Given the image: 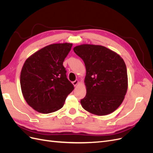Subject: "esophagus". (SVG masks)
<instances>
[{"instance_id": "34e87169", "label": "esophagus", "mask_w": 153, "mask_h": 153, "mask_svg": "<svg viewBox=\"0 0 153 153\" xmlns=\"http://www.w3.org/2000/svg\"><path fill=\"white\" fill-rule=\"evenodd\" d=\"M78 83H79V81H78V80H76L75 81L73 82V85H74V86L76 87V86L78 84Z\"/></svg>"}]
</instances>
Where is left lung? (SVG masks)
I'll use <instances>...</instances> for the list:
<instances>
[{
    "mask_svg": "<svg viewBox=\"0 0 153 153\" xmlns=\"http://www.w3.org/2000/svg\"><path fill=\"white\" fill-rule=\"evenodd\" d=\"M84 62L87 93L80 103L97 115L113 112L121 105L128 89L126 66L119 55L101 45L84 44L73 48Z\"/></svg>",
    "mask_w": 153,
    "mask_h": 153,
    "instance_id": "left-lung-1",
    "label": "left lung"
}]
</instances>
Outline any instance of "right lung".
Returning a JSON list of instances; mask_svg holds the SVG:
<instances>
[{"mask_svg": "<svg viewBox=\"0 0 153 153\" xmlns=\"http://www.w3.org/2000/svg\"><path fill=\"white\" fill-rule=\"evenodd\" d=\"M73 44L47 46L27 59L20 74L23 96L29 106L42 114L61 109L74 89L66 76L63 62Z\"/></svg>", "mask_w": 153, "mask_h": 153, "instance_id": "obj_1", "label": "right lung"}]
</instances>
